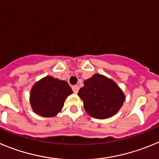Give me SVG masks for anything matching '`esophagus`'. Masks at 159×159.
<instances>
[{"label": "esophagus", "mask_w": 159, "mask_h": 159, "mask_svg": "<svg viewBox=\"0 0 159 159\" xmlns=\"http://www.w3.org/2000/svg\"><path fill=\"white\" fill-rule=\"evenodd\" d=\"M72 89L73 92H74V93H78V90H79V87H78V85H74V86L72 87Z\"/></svg>", "instance_id": "esophagus-1"}]
</instances>
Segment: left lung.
I'll list each match as a JSON object with an SVG mask.
<instances>
[{"label":"left lung","mask_w":159,"mask_h":159,"mask_svg":"<svg viewBox=\"0 0 159 159\" xmlns=\"http://www.w3.org/2000/svg\"><path fill=\"white\" fill-rule=\"evenodd\" d=\"M85 111L96 119H107L117 113L125 96L115 81L96 74L84 81L78 91Z\"/></svg>","instance_id":"8db88e82"}]
</instances>
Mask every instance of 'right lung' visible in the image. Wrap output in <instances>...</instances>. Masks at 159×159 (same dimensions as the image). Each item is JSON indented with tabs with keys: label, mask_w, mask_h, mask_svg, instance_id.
I'll return each mask as SVG.
<instances>
[{
	"label": "right lung",
	"mask_w": 159,
	"mask_h": 159,
	"mask_svg": "<svg viewBox=\"0 0 159 159\" xmlns=\"http://www.w3.org/2000/svg\"><path fill=\"white\" fill-rule=\"evenodd\" d=\"M72 93L66 81L47 76L33 85L30 93V103L36 114L53 117L62 110L66 97Z\"/></svg>",
	"instance_id": "obj_1"
}]
</instances>
